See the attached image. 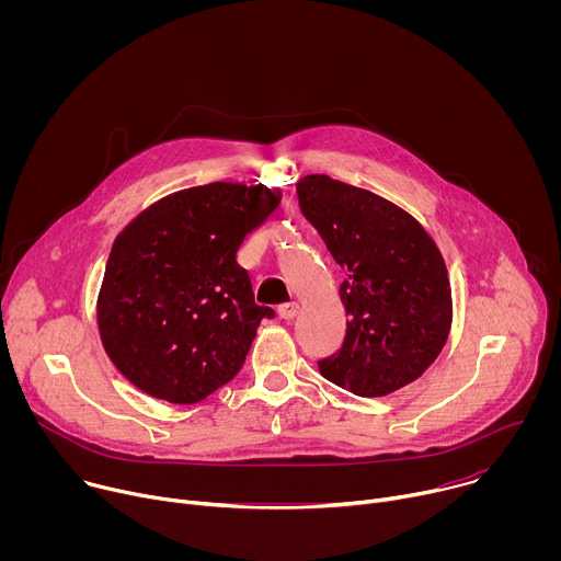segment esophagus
<instances>
[{
    "label": "esophagus",
    "mask_w": 561,
    "mask_h": 561,
    "mask_svg": "<svg viewBox=\"0 0 561 561\" xmlns=\"http://www.w3.org/2000/svg\"><path fill=\"white\" fill-rule=\"evenodd\" d=\"M299 314V304L297 301H288L279 306V317L286 319V322H293V319Z\"/></svg>",
    "instance_id": "obj_1"
}]
</instances>
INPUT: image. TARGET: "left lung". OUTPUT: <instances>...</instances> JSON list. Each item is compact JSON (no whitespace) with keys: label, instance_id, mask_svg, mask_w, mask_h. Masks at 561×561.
<instances>
[{"label":"left lung","instance_id":"8db88e82","mask_svg":"<svg viewBox=\"0 0 561 561\" xmlns=\"http://www.w3.org/2000/svg\"><path fill=\"white\" fill-rule=\"evenodd\" d=\"M297 197L346 268V337L335 355L317 362L319 373L359 397L415 381L450 331V284L433 237L392 202L329 175L299 180Z\"/></svg>","mask_w":561,"mask_h":561}]
</instances>
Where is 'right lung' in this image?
<instances>
[{
  "instance_id": "1",
  "label": "right lung",
  "mask_w": 561,
  "mask_h": 561,
  "mask_svg": "<svg viewBox=\"0 0 561 561\" xmlns=\"http://www.w3.org/2000/svg\"><path fill=\"white\" fill-rule=\"evenodd\" d=\"M266 186L213 182L159 199L115 239L100 299L102 344L150 397L195 404L242 368L264 317L237 264L279 206Z\"/></svg>"
}]
</instances>
